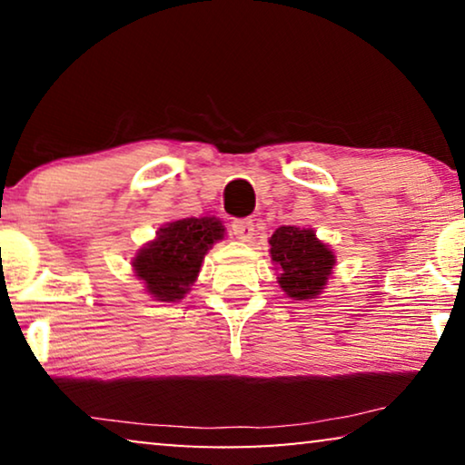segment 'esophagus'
Returning a JSON list of instances; mask_svg holds the SVG:
<instances>
[{
  "label": "esophagus",
  "mask_w": 465,
  "mask_h": 465,
  "mask_svg": "<svg viewBox=\"0 0 465 465\" xmlns=\"http://www.w3.org/2000/svg\"><path fill=\"white\" fill-rule=\"evenodd\" d=\"M232 232L238 240L248 242L254 235V223L252 219H235L232 223Z\"/></svg>",
  "instance_id": "obj_1"
}]
</instances>
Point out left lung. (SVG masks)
Instances as JSON below:
<instances>
[{"label":"left lung","mask_w":465,"mask_h":465,"mask_svg":"<svg viewBox=\"0 0 465 465\" xmlns=\"http://www.w3.org/2000/svg\"><path fill=\"white\" fill-rule=\"evenodd\" d=\"M272 259L280 265V286L286 295L303 301L324 289L335 265V254L316 238L312 230L282 225L272 235Z\"/></svg>","instance_id":"1"}]
</instances>
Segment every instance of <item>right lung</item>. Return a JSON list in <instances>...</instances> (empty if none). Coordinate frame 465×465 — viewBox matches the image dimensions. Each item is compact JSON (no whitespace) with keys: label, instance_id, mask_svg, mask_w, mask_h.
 <instances>
[{"label":"right lung","instance_id":"add662e5","mask_svg":"<svg viewBox=\"0 0 465 465\" xmlns=\"http://www.w3.org/2000/svg\"><path fill=\"white\" fill-rule=\"evenodd\" d=\"M221 238L223 225L217 219L174 221L136 254V276L145 280L149 295L158 301H179L198 276L206 251Z\"/></svg>","mask_w":465,"mask_h":465}]
</instances>
